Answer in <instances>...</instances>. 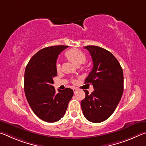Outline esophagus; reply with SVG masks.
<instances>
[{
  "label": "esophagus",
  "instance_id": "obj_1",
  "mask_svg": "<svg viewBox=\"0 0 146 146\" xmlns=\"http://www.w3.org/2000/svg\"><path fill=\"white\" fill-rule=\"evenodd\" d=\"M73 91H74V93H76V92H77V91H78V89H77V88H73Z\"/></svg>",
  "mask_w": 146,
  "mask_h": 146
}]
</instances>
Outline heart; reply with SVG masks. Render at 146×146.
Segmentation results:
<instances>
[{
  "instance_id": "1",
  "label": "heart",
  "mask_w": 146,
  "mask_h": 146,
  "mask_svg": "<svg viewBox=\"0 0 146 146\" xmlns=\"http://www.w3.org/2000/svg\"><path fill=\"white\" fill-rule=\"evenodd\" d=\"M65 55L69 61H70L71 62H72L77 66L80 65L81 64L85 62L86 58L85 53L81 50L78 49V48H70V49L66 50ZM56 68L58 71L61 70V64L59 62L56 63ZM73 81L75 82V80Z\"/></svg>"
}]
</instances>
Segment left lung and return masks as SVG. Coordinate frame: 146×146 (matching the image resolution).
<instances>
[{
    "instance_id": "obj_1",
    "label": "left lung",
    "mask_w": 146,
    "mask_h": 146,
    "mask_svg": "<svg viewBox=\"0 0 146 146\" xmlns=\"http://www.w3.org/2000/svg\"><path fill=\"white\" fill-rule=\"evenodd\" d=\"M93 61L92 70L85 83L93 85L91 94L86 90L85 98L81 102L84 116L92 122L99 123L111 115L121 101L124 90L123 70L118 60L98 46L88 45Z\"/></svg>"
}]
</instances>
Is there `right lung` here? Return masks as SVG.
Instances as JSON below:
<instances>
[{
	"instance_id": "obj_1",
	"label": "right lung",
	"mask_w": 146,
	"mask_h": 146,
	"mask_svg": "<svg viewBox=\"0 0 146 146\" xmlns=\"http://www.w3.org/2000/svg\"><path fill=\"white\" fill-rule=\"evenodd\" d=\"M68 47L56 45L41 49L33 56L25 67L24 92L33 112L43 121L55 122L64 116L74 95L71 88L58 90L52 84L57 76L56 61L60 52Z\"/></svg>"
}]
</instances>
